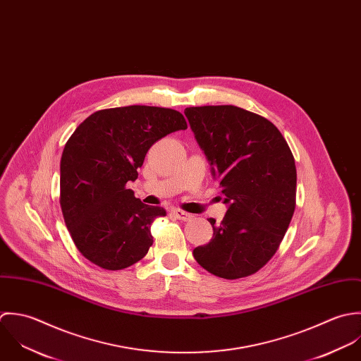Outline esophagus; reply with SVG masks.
<instances>
[{
    "instance_id": "1",
    "label": "esophagus",
    "mask_w": 361,
    "mask_h": 361,
    "mask_svg": "<svg viewBox=\"0 0 361 361\" xmlns=\"http://www.w3.org/2000/svg\"><path fill=\"white\" fill-rule=\"evenodd\" d=\"M171 214H173V216L177 217L178 220H183V221H187V220H190V219L192 217L191 214H188V212H184V211H181V209H177V208L171 209Z\"/></svg>"
}]
</instances>
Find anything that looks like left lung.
<instances>
[{"label": "left lung", "mask_w": 361, "mask_h": 361, "mask_svg": "<svg viewBox=\"0 0 361 361\" xmlns=\"http://www.w3.org/2000/svg\"><path fill=\"white\" fill-rule=\"evenodd\" d=\"M185 117L221 187L227 212L197 262L223 279L259 271L276 252L295 208L294 157L267 118L235 106L187 107ZM221 200V198H220Z\"/></svg>", "instance_id": "1"}]
</instances>
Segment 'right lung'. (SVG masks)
I'll use <instances>...</instances> for the list:
<instances>
[{"mask_svg": "<svg viewBox=\"0 0 361 361\" xmlns=\"http://www.w3.org/2000/svg\"><path fill=\"white\" fill-rule=\"evenodd\" d=\"M181 113L153 106L99 110L66 144L60 164V204L79 252L94 265L118 271L142 259L153 243L150 224L166 216L127 190L138 178L149 147L185 130Z\"/></svg>", "mask_w": 361, "mask_h": 361, "instance_id": "obj_1", "label": "right lung"}]
</instances>
